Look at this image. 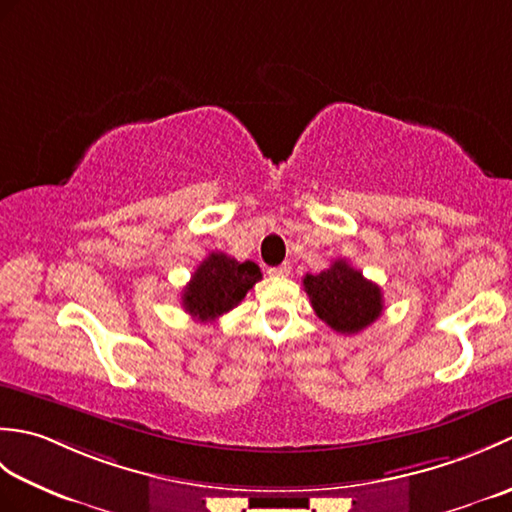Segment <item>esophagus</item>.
I'll return each mask as SVG.
<instances>
[{
    "mask_svg": "<svg viewBox=\"0 0 512 512\" xmlns=\"http://www.w3.org/2000/svg\"><path fill=\"white\" fill-rule=\"evenodd\" d=\"M270 277H288L290 275V264H281V266H273L268 268Z\"/></svg>",
    "mask_w": 512,
    "mask_h": 512,
    "instance_id": "esophagus-1",
    "label": "esophagus"
}]
</instances>
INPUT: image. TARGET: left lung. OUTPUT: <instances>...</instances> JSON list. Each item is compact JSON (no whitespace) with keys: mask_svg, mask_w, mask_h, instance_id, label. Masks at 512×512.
<instances>
[{"mask_svg":"<svg viewBox=\"0 0 512 512\" xmlns=\"http://www.w3.org/2000/svg\"><path fill=\"white\" fill-rule=\"evenodd\" d=\"M303 288L317 317L334 332H363L383 312V292L345 259H336L319 275L303 277Z\"/></svg>","mask_w":512,"mask_h":512,"instance_id":"left-lung-1","label":"left lung"}]
</instances>
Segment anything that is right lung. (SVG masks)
Listing matches in <instances>:
<instances>
[{"instance_id":"add662e5","label":"right lung","mask_w":512,"mask_h":512,"mask_svg":"<svg viewBox=\"0 0 512 512\" xmlns=\"http://www.w3.org/2000/svg\"><path fill=\"white\" fill-rule=\"evenodd\" d=\"M262 279L255 262H237L224 253H211L182 290V308L198 321H215L242 303L246 292Z\"/></svg>"}]
</instances>
